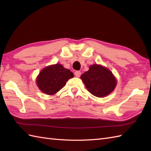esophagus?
<instances>
[{
	"instance_id": "34e87169",
	"label": "esophagus",
	"mask_w": 151,
	"mask_h": 151,
	"mask_svg": "<svg viewBox=\"0 0 151 151\" xmlns=\"http://www.w3.org/2000/svg\"><path fill=\"white\" fill-rule=\"evenodd\" d=\"M75 75L76 77H80L81 75V72L80 71V70H76V71H75Z\"/></svg>"
}]
</instances>
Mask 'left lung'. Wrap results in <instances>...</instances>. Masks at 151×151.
Returning a JSON list of instances; mask_svg holds the SVG:
<instances>
[{
    "mask_svg": "<svg viewBox=\"0 0 151 151\" xmlns=\"http://www.w3.org/2000/svg\"><path fill=\"white\" fill-rule=\"evenodd\" d=\"M81 78L88 90L98 97L110 94L117 84L116 79L110 70L97 64L91 65Z\"/></svg>",
    "mask_w": 151,
    "mask_h": 151,
    "instance_id": "8db88e82",
    "label": "left lung"
}]
</instances>
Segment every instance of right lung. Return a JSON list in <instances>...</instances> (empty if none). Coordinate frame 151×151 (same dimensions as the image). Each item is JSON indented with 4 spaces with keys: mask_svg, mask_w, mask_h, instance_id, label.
I'll return each instance as SVG.
<instances>
[{
    "mask_svg": "<svg viewBox=\"0 0 151 151\" xmlns=\"http://www.w3.org/2000/svg\"><path fill=\"white\" fill-rule=\"evenodd\" d=\"M73 76V73L70 70L57 63L43 69L37 76L36 81L37 86L42 92L47 95H54Z\"/></svg>",
    "mask_w": 151,
    "mask_h": 151,
    "instance_id": "add662e5",
    "label": "right lung"
}]
</instances>
